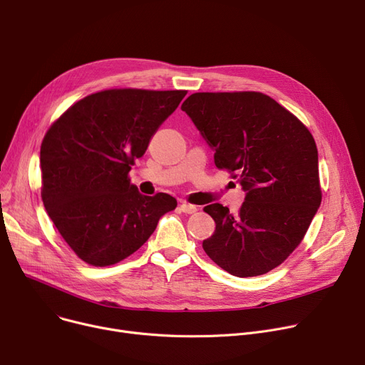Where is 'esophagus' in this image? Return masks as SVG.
Listing matches in <instances>:
<instances>
[{"label": "esophagus", "mask_w": 365, "mask_h": 365, "mask_svg": "<svg viewBox=\"0 0 365 365\" xmlns=\"http://www.w3.org/2000/svg\"><path fill=\"white\" fill-rule=\"evenodd\" d=\"M180 210L183 211V212H186V214H193V212H197V207L195 205H192V204H187L186 201H180Z\"/></svg>", "instance_id": "34e87169"}]
</instances>
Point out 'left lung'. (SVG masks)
Here are the masks:
<instances>
[{
	"label": "left lung",
	"instance_id": "8db88e82",
	"mask_svg": "<svg viewBox=\"0 0 365 365\" xmlns=\"http://www.w3.org/2000/svg\"><path fill=\"white\" fill-rule=\"evenodd\" d=\"M182 110L245 190L237 214L204 208L215 222L207 255L237 277L269 273L301 244L322 204L319 153L301 121L261 92H197Z\"/></svg>",
	"mask_w": 365,
	"mask_h": 365
}]
</instances>
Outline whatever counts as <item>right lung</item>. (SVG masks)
I'll return each mask as SVG.
<instances>
[{"label": "right lung", "instance_id": "add662e5", "mask_svg": "<svg viewBox=\"0 0 365 365\" xmlns=\"http://www.w3.org/2000/svg\"><path fill=\"white\" fill-rule=\"evenodd\" d=\"M186 91L107 89L73 104L41 145L42 201L67 245L85 262L128 258L176 208L168 193L145 197L130 183L163 121Z\"/></svg>", "mask_w": 365, "mask_h": 365}]
</instances>
